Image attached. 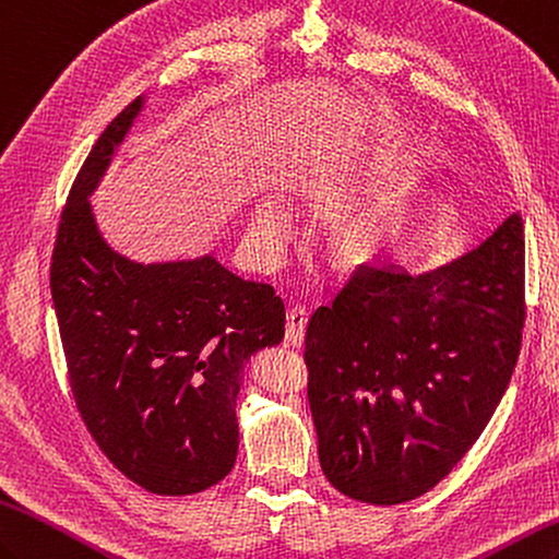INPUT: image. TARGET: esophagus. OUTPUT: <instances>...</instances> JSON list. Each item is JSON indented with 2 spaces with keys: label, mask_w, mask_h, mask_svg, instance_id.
Instances as JSON below:
<instances>
[{
  "label": "esophagus",
  "mask_w": 559,
  "mask_h": 559,
  "mask_svg": "<svg viewBox=\"0 0 559 559\" xmlns=\"http://www.w3.org/2000/svg\"><path fill=\"white\" fill-rule=\"evenodd\" d=\"M306 325L308 316L304 308H292L287 313V330H284V344L287 346H301L306 340Z\"/></svg>",
  "instance_id": "1"
}]
</instances>
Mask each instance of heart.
I'll return each instance as SVG.
<instances>
[{
  "label": "heart",
  "instance_id": "heart-1",
  "mask_svg": "<svg viewBox=\"0 0 559 559\" xmlns=\"http://www.w3.org/2000/svg\"><path fill=\"white\" fill-rule=\"evenodd\" d=\"M382 219L378 215H358L354 217L349 225H346L340 237L337 246L342 253H354V255H364L370 248H376V243L382 237ZM292 231V215L287 205H284L277 195H267L260 201L251 215V248L260 260H277L284 241H287Z\"/></svg>",
  "mask_w": 559,
  "mask_h": 559
}]
</instances>
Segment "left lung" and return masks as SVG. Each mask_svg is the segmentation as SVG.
Masks as SVG:
<instances>
[{
    "instance_id": "left-lung-1",
    "label": "left lung",
    "mask_w": 559,
    "mask_h": 559,
    "mask_svg": "<svg viewBox=\"0 0 559 559\" xmlns=\"http://www.w3.org/2000/svg\"><path fill=\"white\" fill-rule=\"evenodd\" d=\"M524 313L519 215L418 277L358 267L306 328L308 402L332 486L368 504L436 488L498 408Z\"/></svg>"
}]
</instances>
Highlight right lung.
Segmentation results:
<instances>
[{
    "mask_svg": "<svg viewBox=\"0 0 559 559\" xmlns=\"http://www.w3.org/2000/svg\"><path fill=\"white\" fill-rule=\"evenodd\" d=\"M145 100L111 119L71 186L49 287L73 400L100 450L155 495H193L237 462L243 366L284 337V304L213 253L135 263L107 243L88 198Z\"/></svg>",
    "mask_w": 559,
    "mask_h": 559,
    "instance_id": "1",
    "label": "right lung"
}]
</instances>
